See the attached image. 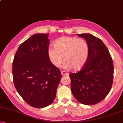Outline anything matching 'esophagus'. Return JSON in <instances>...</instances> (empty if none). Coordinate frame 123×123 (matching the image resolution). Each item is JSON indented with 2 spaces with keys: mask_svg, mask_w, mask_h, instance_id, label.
<instances>
[{
  "mask_svg": "<svg viewBox=\"0 0 123 123\" xmlns=\"http://www.w3.org/2000/svg\"><path fill=\"white\" fill-rule=\"evenodd\" d=\"M61 75L62 76H66V75H68V73H67L66 71H61Z\"/></svg>",
  "mask_w": 123,
  "mask_h": 123,
  "instance_id": "esophagus-1",
  "label": "esophagus"
}]
</instances>
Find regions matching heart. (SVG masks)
<instances>
[{
	"label": "heart",
	"mask_w": 123,
	"mask_h": 123,
	"mask_svg": "<svg viewBox=\"0 0 123 123\" xmlns=\"http://www.w3.org/2000/svg\"><path fill=\"white\" fill-rule=\"evenodd\" d=\"M55 48L48 50V56L54 66L59 68L63 60V68H72L74 71L82 69L87 61L89 48L87 42L76 37H62L57 39L54 43Z\"/></svg>",
	"instance_id": "obj_1"
}]
</instances>
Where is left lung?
<instances>
[{"label":"left lung","instance_id":"1","mask_svg":"<svg viewBox=\"0 0 123 123\" xmlns=\"http://www.w3.org/2000/svg\"><path fill=\"white\" fill-rule=\"evenodd\" d=\"M77 35L86 39L89 53L83 69L70 75L71 89L79 102L93 105L102 101L111 89L114 76L112 60L100 39L91 34Z\"/></svg>","mask_w":123,"mask_h":123}]
</instances>
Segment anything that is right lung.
Wrapping results in <instances>:
<instances>
[{
    "instance_id": "1",
    "label": "right lung",
    "mask_w": 123,
    "mask_h": 123,
    "mask_svg": "<svg viewBox=\"0 0 123 123\" xmlns=\"http://www.w3.org/2000/svg\"><path fill=\"white\" fill-rule=\"evenodd\" d=\"M47 34H35L19 45L13 61L12 74L18 93L29 105L43 108L52 104L62 78L48 56Z\"/></svg>"
}]
</instances>
